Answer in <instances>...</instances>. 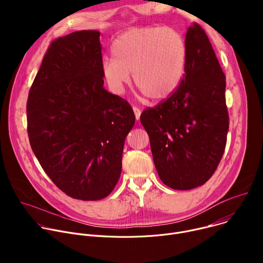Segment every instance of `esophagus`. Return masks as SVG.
<instances>
[{
    "mask_svg": "<svg viewBox=\"0 0 263 263\" xmlns=\"http://www.w3.org/2000/svg\"><path fill=\"white\" fill-rule=\"evenodd\" d=\"M133 111H134V115H135V119L138 121L139 118H140V115H141V110L137 107H133Z\"/></svg>",
    "mask_w": 263,
    "mask_h": 263,
    "instance_id": "obj_1",
    "label": "esophagus"
}]
</instances>
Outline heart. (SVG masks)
Instances as JSON below:
<instances>
[{
  "label": "heart",
  "instance_id": "b5f03b06",
  "mask_svg": "<svg viewBox=\"0 0 263 263\" xmlns=\"http://www.w3.org/2000/svg\"><path fill=\"white\" fill-rule=\"evenodd\" d=\"M112 58L101 63L102 77L116 95L131 81L152 102L170 98L182 82L187 47L183 35L165 27L132 28L114 42Z\"/></svg>",
  "mask_w": 263,
  "mask_h": 263
}]
</instances>
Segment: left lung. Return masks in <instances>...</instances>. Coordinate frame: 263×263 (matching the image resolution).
Segmentation results:
<instances>
[{"mask_svg":"<svg viewBox=\"0 0 263 263\" xmlns=\"http://www.w3.org/2000/svg\"><path fill=\"white\" fill-rule=\"evenodd\" d=\"M185 42L187 59L181 84L168 99L140 116L158 176L177 191L196 189L211 178L229 129L226 76L208 36L194 23Z\"/></svg>","mask_w":263,"mask_h":263,"instance_id":"8db88e82","label":"left lung"}]
</instances>
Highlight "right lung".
I'll list each match as a JSON object with an SVG mask.
<instances>
[{"instance_id":"right-lung-1","label":"right lung","mask_w":263,"mask_h":263,"mask_svg":"<svg viewBox=\"0 0 263 263\" xmlns=\"http://www.w3.org/2000/svg\"><path fill=\"white\" fill-rule=\"evenodd\" d=\"M101 50L96 30L53 41L27 103L32 151L60 191L82 201L114 191L135 123L130 104L104 88Z\"/></svg>"}]
</instances>
